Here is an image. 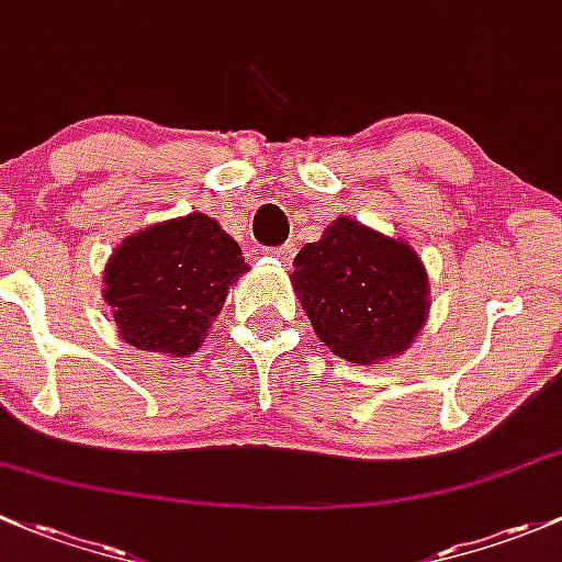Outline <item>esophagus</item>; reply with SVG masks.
<instances>
[{"mask_svg":"<svg viewBox=\"0 0 562 562\" xmlns=\"http://www.w3.org/2000/svg\"><path fill=\"white\" fill-rule=\"evenodd\" d=\"M294 251H297V248L294 246H279V248H268V254L273 259H279L281 265H292V259H294Z\"/></svg>","mask_w":562,"mask_h":562,"instance_id":"esophagus-1","label":"esophagus"}]
</instances>
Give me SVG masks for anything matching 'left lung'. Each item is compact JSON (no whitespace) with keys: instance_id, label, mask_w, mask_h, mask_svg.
Instances as JSON below:
<instances>
[{"instance_id":"left-lung-1","label":"left lung","mask_w":562,"mask_h":562,"mask_svg":"<svg viewBox=\"0 0 562 562\" xmlns=\"http://www.w3.org/2000/svg\"><path fill=\"white\" fill-rule=\"evenodd\" d=\"M292 286L322 344L357 366L401 357L430 314L419 254L351 216H338L300 248Z\"/></svg>"}]
</instances>
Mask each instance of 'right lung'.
<instances>
[{
	"label": "right lung",
	"mask_w": 562,
	"mask_h": 562,
	"mask_svg": "<svg viewBox=\"0 0 562 562\" xmlns=\"http://www.w3.org/2000/svg\"><path fill=\"white\" fill-rule=\"evenodd\" d=\"M246 270L233 235L194 211L121 240L102 273V297L124 344L187 357L200 349Z\"/></svg>",
	"instance_id": "right-lung-1"
}]
</instances>
